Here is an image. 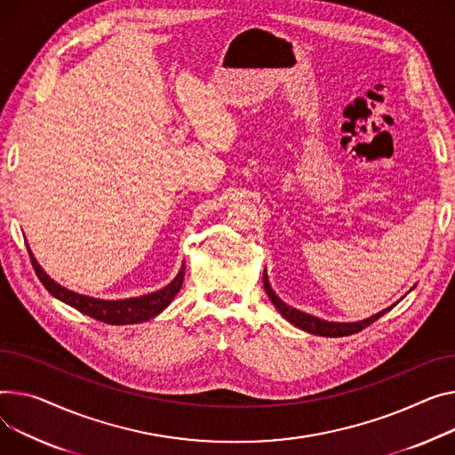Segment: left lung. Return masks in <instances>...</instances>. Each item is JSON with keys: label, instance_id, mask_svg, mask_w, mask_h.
<instances>
[{"label": "left lung", "instance_id": "1", "mask_svg": "<svg viewBox=\"0 0 455 455\" xmlns=\"http://www.w3.org/2000/svg\"><path fill=\"white\" fill-rule=\"evenodd\" d=\"M263 287H265V292L268 294L270 301L275 304V307L278 309V313L287 320L291 322L292 325H296L298 329L306 331V332H311V335H318V337H331V339H339V337H349V335H355V332L366 329L368 325H371L373 322H377L382 315H386L387 311H391L393 307H395L397 304H393L382 311H379L377 315H371L370 318H364V320H358V322H329V320H323V318H318V316H313V315H307L304 311H298L291 306H287L283 299H280V296L272 291L270 283H268V276H267V268H263ZM413 289V287H411ZM410 289V291H411Z\"/></svg>", "mask_w": 455, "mask_h": 455}]
</instances>
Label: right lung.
<instances>
[{
	"label": "right lung",
	"mask_w": 455,
	"mask_h": 455,
	"mask_svg": "<svg viewBox=\"0 0 455 455\" xmlns=\"http://www.w3.org/2000/svg\"><path fill=\"white\" fill-rule=\"evenodd\" d=\"M30 261H33V267L36 270V275L44 287L60 301L75 307L76 311L95 318L104 323L111 325H128V323H140L148 322L149 318H156L161 315L175 298V294L183 287L185 280V265H180V270L177 272V276L163 289L142 294V296H133V298H123V299H104V298H95V296H87L80 294L75 291H69L68 287L60 285L54 282L47 272L42 268V265L36 261L33 251L27 245Z\"/></svg>",
	"instance_id": "right-lung-1"
}]
</instances>
